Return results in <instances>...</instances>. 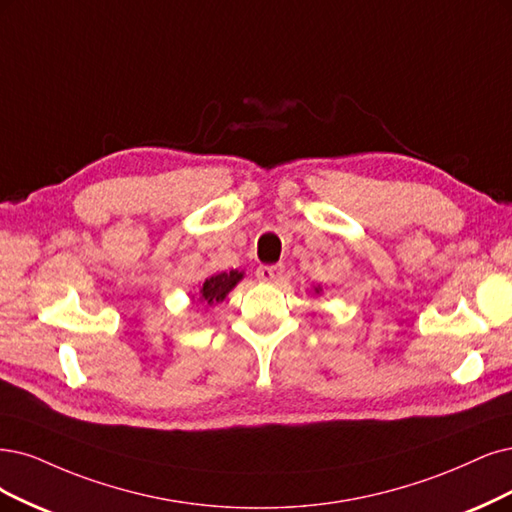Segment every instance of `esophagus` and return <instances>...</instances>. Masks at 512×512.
Segmentation results:
<instances>
[{
    "mask_svg": "<svg viewBox=\"0 0 512 512\" xmlns=\"http://www.w3.org/2000/svg\"><path fill=\"white\" fill-rule=\"evenodd\" d=\"M282 272H285L282 266H259L255 274L261 282H276L282 278Z\"/></svg>",
    "mask_w": 512,
    "mask_h": 512,
    "instance_id": "1",
    "label": "esophagus"
}]
</instances>
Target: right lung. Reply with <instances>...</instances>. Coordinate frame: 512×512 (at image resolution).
Listing matches in <instances>:
<instances>
[{
  "label": "right lung",
  "mask_w": 512,
  "mask_h": 512,
  "mask_svg": "<svg viewBox=\"0 0 512 512\" xmlns=\"http://www.w3.org/2000/svg\"><path fill=\"white\" fill-rule=\"evenodd\" d=\"M242 278V272L238 270H232V272H221V274H215L211 278H206V282L200 289V299L206 301L208 306L211 304H217V301H221L227 293H230L236 285L238 280Z\"/></svg>",
  "instance_id": "right-lung-1"
}]
</instances>
